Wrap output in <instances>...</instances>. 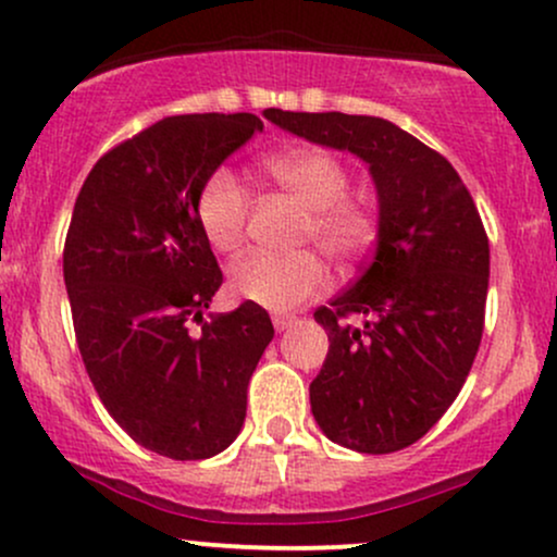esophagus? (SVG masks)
<instances>
[{"instance_id":"esophagus-1","label":"esophagus","mask_w":557,"mask_h":557,"mask_svg":"<svg viewBox=\"0 0 557 557\" xmlns=\"http://www.w3.org/2000/svg\"><path fill=\"white\" fill-rule=\"evenodd\" d=\"M293 322H296V317H287V314H274L272 317V324L277 332H285L287 327H293Z\"/></svg>"}]
</instances>
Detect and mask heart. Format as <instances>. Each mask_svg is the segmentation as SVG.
I'll list each match as a JSON object with an SVG mask.
<instances>
[{"label":"heart","instance_id":"obj_1","mask_svg":"<svg viewBox=\"0 0 557 557\" xmlns=\"http://www.w3.org/2000/svg\"><path fill=\"white\" fill-rule=\"evenodd\" d=\"M264 170L306 209L304 240H314L332 261H350L372 246L376 216L363 203L345 198L348 172L341 159L322 149H293L267 159ZM198 225L216 251H235L246 238L248 194L238 177L216 170L196 201ZM327 285V272L309 251L248 253L230 267V287L248 304L287 311L317 296Z\"/></svg>","mask_w":557,"mask_h":557}]
</instances>
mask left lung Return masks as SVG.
I'll return each instance as SVG.
<instances>
[{
  "label": "left lung",
  "mask_w": 557,
  "mask_h": 557,
  "mask_svg": "<svg viewBox=\"0 0 557 557\" xmlns=\"http://www.w3.org/2000/svg\"><path fill=\"white\" fill-rule=\"evenodd\" d=\"M264 117L311 144L350 151L376 188L374 257L343 296L314 311L330 350L311 382V413L332 443L395 453L437 424L461 393L484 330L490 243L453 164L369 114ZM363 313V329L343 323Z\"/></svg>",
  "instance_id": "1"
}]
</instances>
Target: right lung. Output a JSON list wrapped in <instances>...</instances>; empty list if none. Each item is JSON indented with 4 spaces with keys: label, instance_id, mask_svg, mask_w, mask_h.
Instances as JSON below:
<instances>
[{
    "label": "right lung",
    "instance_id": "right-lung-1",
    "mask_svg": "<svg viewBox=\"0 0 557 557\" xmlns=\"http://www.w3.org/2000/svg\"><path fill=\"white\" fill-rule=\"evenodd\" d=\"M261 131L248 112L164 117L107 151L75 198L62 272L86 372L110 417L175 461L238 437L274 337L248 300L203 319L222 272L196 214L203 183Z\"/></svg>",
    "mask_w": 557,
    "mask_h": 557
}]
</instances>
